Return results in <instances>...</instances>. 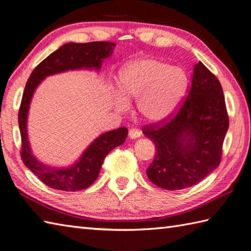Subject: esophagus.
Returning <instances> with one entry per match:
<instances>
[{
  "label": "esophagus",
  "instance_id": "esophagus-1",
  "mask_svg": "<svg viewBox=\"0 0 251 251\" xmlns=\"http://www.w3.org/2000/svg\"><path fill=\"white\" fill-rule=\"evenodd\" d=\"M128 136L130 139H137V138H139L141 136V132L140 130H138L137 128H131L128 131Z\"/></svg>",
  "mask_w": 251,
  "mask_h": 251
}]
</instances>
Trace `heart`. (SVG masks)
Masks as SVG:
<instances>
[{
	"instance_id": "obj_1",
	"label": "heart",
	"mask_w": 251,
	"mask_h": 251,
	"mask_svg": "<svg viewBox=\"0 0 251 251\" xmlns=\"http://www.w3.org/2000/svg\"><path fill=\"white\" fill-rule=\"evenodd\" d=\"M117 86L121 95L115 98L117 110L125 111V100L137 99V110L143 119L161 122L173 113L183 98L186 75L181 68L154 58H142L121 69Z\"/></svg>"
}]
</instances>
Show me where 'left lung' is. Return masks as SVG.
Wrapping results in <instances>:
<instances>
[{
  "label": "left lung",
  "instance_id": "8db88e82",
  "mask_svg": "<svg viewBox=\"0 0 251 251\" xmlns=\"http://www.w3.org/2000/svg\"><path fill=\"white\" fill-rule=\"evenodd\" d=\"M228 129L219 79L200 61L193 69L188 97L169 121L143 127L156 154L147 169L152 183L169 191L199 183L219 166Z\"/></svg>",
  "mask_w": 251,
  "mask_h": 251
}]
</instances>
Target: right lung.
Returning <instances> with one entry per match:
<instances>
[{
	"label": "right lung",
	"instance_id": "obj_1",
	"mask_svg": "<svg viewBox=\"0 0 251 251\" xmlns=\"http://www.w3.org/2000/svg\"><path fill=\"white\" fill-rule=\"evenodd\" d=\"M115 44L110 42L90 43H67L51 52L32 71L25 84L18 113V124L21 135V158L24 164L37 176L42 182L51 189L75 192L92 185L98 178L105 156L114 148L126 140L128 129L126 127L100 135L90 143L75 164L69 167H51L37 159L31 151L28 139V112L36 87L46 76L69 70H100L102 61L111 56Z\"/></svg>",
	"mask_w": 251,
	"mask_h": 251
}]
</instances>
